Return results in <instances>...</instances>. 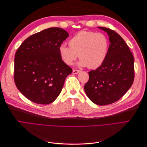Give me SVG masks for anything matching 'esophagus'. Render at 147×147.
<instances>
[{
  "label": "esophagus",
  "mask_w": 147,
  "mask_h": 147,
  "mask_svg": "<svg viewBox=\"0 0 147 147\" xmlns=\"http://www.w3.org/2000/svg\"><path fill=\"white\" fill-rule=\"evenodd\" d=\"M80 72V70H73V71H72V73L74 74H77Z\"/></svg>",
  "instance_id": "1"
}]
</instances>
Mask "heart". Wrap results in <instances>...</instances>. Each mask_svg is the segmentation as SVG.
<instances>
[{
	"label": "heart",
	"instance_id": "b5f03b06",
	"mask_svg": "<svg viewBox=\"0 0 147 147\" xmlns=\"http://www.w3.org/2000/svg\"><path fill=\"white\" fill-rule=\"evenodd\" d=\"M109 49V39L105 34L83 30L69 40V46L61 44L59 53L67 65H72L79 56L78 66L96 69L104 63Z\"/></svg>",
	"mask_w": 147,
	"mask_h": 147
}]
</instances>
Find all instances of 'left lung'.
<instances>
[{
	"label": "left lung",
	"instance_id": "obj_1",
	"mask_svg": "<svg viewBox=\"0 0 147 147\" xmlns=\"http://www.w3.org/2000/svg\"><path fill=\"white\" fill-rule=\"evenodd\" d=\"M108 34L110 45L104 63L89 72L86 94L99 105L118 100L131 88L134 78V59L122 37L110 29L98 27Z\"/></svg>",
	"mask_w": 147,
	"mask_h": 147
}]
</instances>
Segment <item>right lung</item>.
<instances>
[{"label": "right lung", "instance_id": "obj_1", "mask_svg": "<svg viewBox=\"0 0 147 147\" xmlns=\"http://www.w3.org/2000/svg\"><path fill=\"white\" fill-rule=\"evenodd\" d=\"M69 35L61 28H48L30 35L18 49L15 83L30 101L48 104L59 96L65 78L72 72L59 53V46Z\"/></svg>", "mask_w": 147, "mask_h": 147}]
</instances>
